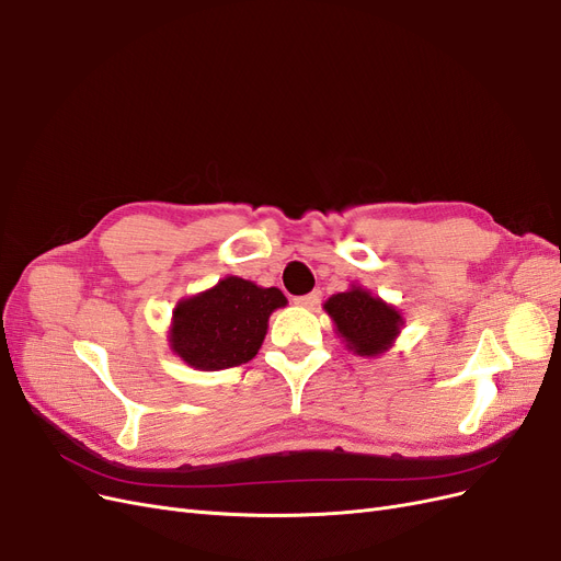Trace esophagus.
<instances>
[{"label":"esophagus","instance_id":"obj_1","mask_svg":"<svg viewBox=\"0 0 561 561\" xmlns=\"http://www.w3.org/2000/svg\"><path fill=\"white\" fill-rule=\"evenodd\" d=\"M320 297L322 293L320 290H313L309 295H301V297H295V304H299V307H307V309H313L320 304Z\"/></svg>","mask_w":561,"mask_h":561}]
</instances>
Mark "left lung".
I'll use <instances>...</instances> for the list:
<instances>
[{"instance_id":"1","label":"left lung","mask_w":561,"mask_h":561,"mask_svg":"<svg viewBox=\"0 0 561 561\" xmlns=\"http://www.w3.org/2000/svg\"><path fill=\"white\" fill-rule=\"evenodd\" d=\"M325 311L334 320L336 332L346 339L348 348L358 355L383 353L402 325L393 307L360 287L330 297Z\"/></svg>"}]
</instances>
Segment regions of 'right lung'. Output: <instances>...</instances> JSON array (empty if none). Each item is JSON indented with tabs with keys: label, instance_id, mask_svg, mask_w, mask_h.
<instances>
[{
	"label": "right lung",
	"instance_id": "obj_1",
	"mask_svg": "<svg viewBox=\"0 0 561 561\" xmlns=\"http://www.w3.org/2000/svg\"><path fill=\"white\" fill-rule=\"evenodd\" d=\"M287 299L278 287H257L229 276L213 290L178 304L171 344L184 363L198 369H227L257 355L266 322Z\"/></svg>",
	"mask_w": 561,
	"mask_h": 561
}]
</instances>
